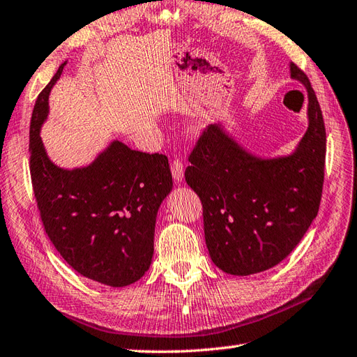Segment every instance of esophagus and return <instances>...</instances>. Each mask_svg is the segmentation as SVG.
I'll return each mask as SVG.
<instances>
[{
  "instance_id": "obj_1",
  "label": "esophagus",
  "mask_w": 357,
  "mask_h": 357,
  "mask_svg": "<svg viewBox=\"0 0 357 357\" xmlns=\"http://www.w3.org/2000/svg\"><path fill=\"white\" fill-rule=\"evenodd\" d=\"M171 172H172V177L174 180L177 181H181L185 177V166H183V162L180 160V158H174L172 163H171Z\"/></svg>"
}]
</instances>
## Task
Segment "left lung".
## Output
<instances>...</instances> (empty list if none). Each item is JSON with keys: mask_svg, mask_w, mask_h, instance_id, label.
<instances>
[{"mask_svg": "<svg viewBox=\"0 0 357 357\" xmlns=\"http://www.w3.org/2000/svg\"><path fill=\"white\" fill-rule=\"evenodd\" d=\"M290 76L308 96V128L295 153L259 158L215 123L203 130L189 154L186 183L203 204L209 255L226 273L245 276L280 264L318 215L326 125L307 75L291 62Z\"/></svg>", "mask_w": 357, "mask_h": 357, "instance_id": "8db88e82", "label": "left lung"}]
</instances>
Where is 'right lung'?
Segmentation results:
<instances>
[{
	"label": "right lung",
	"instance_id": "add662e5",
	"mask_svg": "<svg viewBox=\"0 0 357 357\" xmlns=\"http://www.w3.org/2000/svg\"><path fill=\"white\" fill-rule=\"evenodd\" d=\"M64 66L39 93L30 121V176L39 215L50 241L77 273L125 287L151 266L157 211L172 189L168 157L114 140L85 168L54 165L39 131Z\"/></svg>",
	"mask_w": 357,
	"mask_h": 357
}]
</instances>
